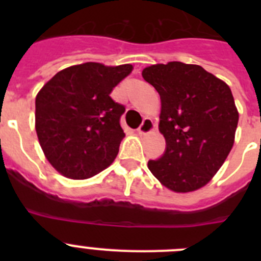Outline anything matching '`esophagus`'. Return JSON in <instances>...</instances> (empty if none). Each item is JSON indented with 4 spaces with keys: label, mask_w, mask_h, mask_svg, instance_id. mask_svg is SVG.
<instances>
[{
    "label": "esophagus",
    "mask_w": 261,
    "mask_h": 261,
    "mask_svg": "<svg viewBox=\"0 0 261 261\" xmlns=\"http://www.w3.org/2000/svg\"><path fill=\"white\" fill-rule=\"evenodd\" d=\"M151 130H154V123L153 120L151 119H144V121H142V124L140 125V128L137 129L138 135H147V133H150Z\"/></svg>",
    "instance_id": "1"
}]
</instances>
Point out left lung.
I'll return each mask as SVG.
<instances>
[{"mask_svg":"<svg viewBox=\"0 0 261 261\" xmlns=\"http://www.w3.org/2000/svg\"><path fill=\"white\" fill-rule=\"evenodd\" d=\"M161 96L159 132L166 151L147 167L177 193L209 183L235 141L239 112L229 85L200 65L170 61L142 70Z\"/></svg>","mask_w":261,"mask_h":261,"instance_id":"8db88e82","label":"left lung"}]
</instances>
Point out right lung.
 Segmentation results:
<instances>
[{"label":"right lung","instance_id":"right-lung-1","mask_svg":"<svg viewBox=\"0 0 261 261\" xmlns=\"http://www.w3.org/2000/svg\"><path fill=\"white\" fill-rule=\"evenodd\" d=\"M132 70L130 64L85 62L62 69L41 87L35 99V129L56 171L80 180L114 162L125 137L120 126L125 107L110 95Z\"/></svg>","mask_w":261,"mask_h":261}]
</instances>
